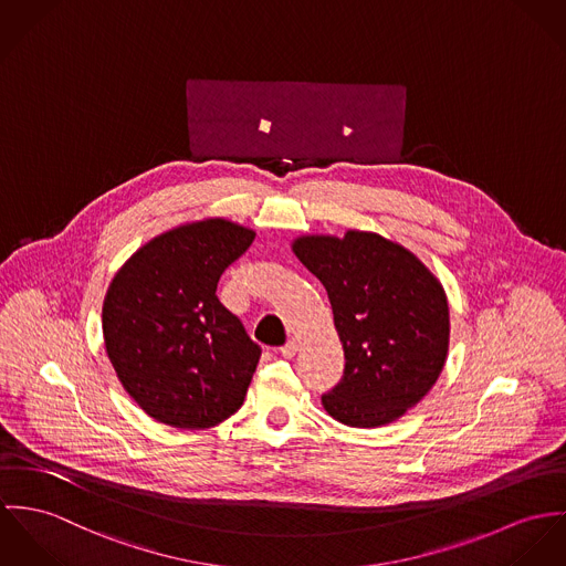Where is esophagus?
<instances>
[{
  "instance_id": "obj_1",
  "label": "esophagus",
  "mask_w": 566,
  "mask_h": 566,
  "mask_svg": "<svg viewBox=\"0 0 566 566\" xmlns=\"http://www.w3.org/2000/svg\"><path fill=\"white\" fill-rule=\"evenodd\" d=\"M280 352H282V356H284V358H293V356L297 354V340H295V338L286 340V345H284Z\"/></svg>"
}]
</instances>
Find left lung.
<instances>
[{"label": "left lung", "mask_w": 566, "mask_h": 566, "mask_svg": "<svg viewBox=\"0 0 566 566\" xmlns=\"http://www.w3.org/2000/svg\"><path fill=\"white\" fill-rule=\"evenodd\" d=\"M325 286L345 352V376L321 397L352 428L397 421L437 384L449 352V304L439 277L376 232L302 234L291 243Z\"/></svg>", "instance_id": "left-lung-1"}]
</instances>
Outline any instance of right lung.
Segmentation results:
<instances>
[{
	"mask_svg": "<svg viewBox=\"0 0 566 566\" xmlns=\"http://www.w3.org/2000/svg\"><path fill=\"white\" fill-rule=\"evenodd\" d=\"M255 232L223 217L180 223L127 258L108 284L102 329L127 395L158 423L206 430L245 399L260 347L217 297Z\"/></svg>",
	"mask_w": 566,
	"mask_h": 566,
	"instance_id": "add662e5",
	"label": "right lung"
}]
</instances>
